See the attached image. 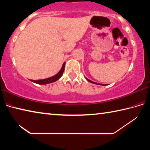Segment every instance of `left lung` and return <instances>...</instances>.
Returning a JSON list of instances; mask_svg holds the SVG:
<instances>
[{"label": "left lung", "instance_id": "obj_1", "mask_svg": "<svg viewBox=\"0 0 150 150\" xmlns=\"http://www.w3.org/2000/svg\"><path fill=\"white\" fill-rule=\"evenodd\" d=\"M86 78V77H85ZM86 79H87L88 82H90V83H94V84H96V85H101V84H98V83H95V82H93V81H91V80H89V79H88L87 78H86Z\"/></svg>", "mask_w": 150, "mask_h": 150}]
</instances>
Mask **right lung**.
Wrapping results in <instances>:
<instances>
[{"instance_id": "1", "label": "right lung", "mask_w": 150, "mask_h": 150, "mask_svg": "<svg viewBox=\"0 0 150 150\" xmlns=\"http://www.w3.org/2000/svg\"><path fill=\"white\" fill-rule=\"evenodd\" d=\"M65 62L63 63V64L62 67V69L58 72L56 75L53 76L52 77H49L47 79H40V80H37V81H34V80H31V81L34 82L35 83H37V84L39 85H45V84H49V83H54L55 81H56L57 80L59 79L62 77L63 71H64L65 69Z\"/></svg>"}]
</instances>
